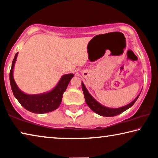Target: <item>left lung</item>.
I'll return each instance as SVG.
<instances>
[{
  "label": "left lung",
  "instance_id": "obj_1",
  "mask_svg": "<svg viewBox=\"0 0 158 158\" xmlns=\"http://www.w3.org/2000/svg\"><path fill=\"white\" fill-rule=\"evenodd\" d=\"M82 89L83 91L84 97H85V100L87 106L93 110L94 112L98 114L103 116H106V117H111V116H114L116 115H118L121 114L123 111L127 110L128 109L133 105V104L135 102V101L137 100L138 97H139L140 94L135 98L134 100H133L131 102L129 103L127 105L121 106V107L118 108H110L107 106H105L102 105V104L98 102V101L94 99L93 96L91 95L89 93L87 90L86 87L85 86L83 82H82Z\"/></svg>",
  "mask_w": 158,
  "mask_h": 158
}]
</instances>
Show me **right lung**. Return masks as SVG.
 Listing matches in <instances>:
<instances>
[{
	"mask_svg": "<svg viewBox=\"0 0 158 158\" xmlns=\"http://www.w3.org/2000/svg\"><path fill=\"white\" fill-rule=\"evenodd\" d=\"M18 54V52L15 56L10 71V82L15 98L24 108L32 113L44 114L56 110L61 103L63 94L74 74L64 75L56 85L47 93L37 94H26L18 87L13 77V69Z\"/></svg>",
	"mask_w": 158,
	"mask_h": 158,
	"instance_id": "1",
	"label": "right lung"
}]
</instances>
